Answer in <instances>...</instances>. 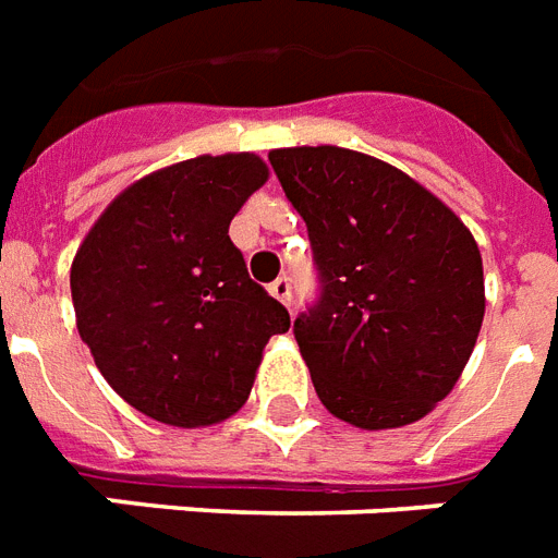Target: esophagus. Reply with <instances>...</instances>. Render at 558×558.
Instances as JSON below:
<instances>
[{"instance_id": "obj_1", "label": "esophagus", "mask_w": 558, "mask_h": 558, "mask_svg": "<svg viewBox=\"0 0 558 558\" xmlns=\"http://www.w3.org/2000/svg\"><path fill=\"white\" fill-rule=\"evenodd\" d=\"M269 295L278 298L283 306H289V301H292V283H289V278H278L275 283H269Z\"/></svg>"}]
</instances>
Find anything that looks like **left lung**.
<instances>
[{
  "label": "left lung",
  "instance_id": "8db88e82",
  "mask_svg": "<svg viewBox=\"0 0 558 558\" xmlns=\"http://www.w3.org/2000/svg\"><path fill=\"white\" fill-rule=\"evenodd\" d=\"M304 217L322 301L295 322L332 416L381 432L432 414L484 324V260L463 219L405 170L318 144L269 153Z\"/></svg>",
  "mask_w": 558,
  "mask_h": 558
}]
</instances>
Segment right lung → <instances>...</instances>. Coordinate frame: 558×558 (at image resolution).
Listing matches in <instances>:
<instances>
[{
  "label": "right lung",
  "instance_id": "1",
  "mask_svg": "<svg viewBox=\"0 0 558 558\" xmlns=\"http://www.w3.org/2000/svg\"><path fill=\"white\" fill-rule=\"evenodd\" d=\"M269 168L196 156L135 179L72 260L74 322L118 397L173 428L234 416L289 313L257 287L228 226Z\"/></svg>",
  "mask_w": 558,
  "mask_h": 558
}]
</instances>
